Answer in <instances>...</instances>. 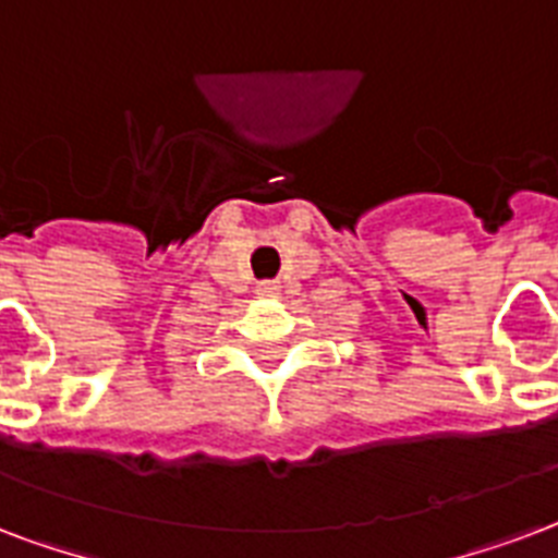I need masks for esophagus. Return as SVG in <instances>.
<instances>
[{"label":"esophagus","instance_id":"1","mask_svg":"<svg viewBox=\"0 0 558 558\" xmlns=\"http://www.w3.org/2000/svg\"><path fill=\"white\" fill-rule=\"evenodd\" d=\"M257 295H278V283L275 280H263V283H257Z\"/></svg>","mask_w":558,"mask_h":558}]
</instances>
